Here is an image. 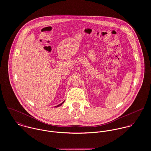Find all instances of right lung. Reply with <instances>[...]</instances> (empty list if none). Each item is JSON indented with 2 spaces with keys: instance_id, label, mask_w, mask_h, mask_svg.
Segmentation results:
<instances>
[{
  "instance_id": "1",
  "label": "right lung",
  "mask_w": 151,
  "mask_h": 151,
  "mask_svg": "<svg viewBox=\"0 0 151 151\" xmlns=\"http://www.w3.org/2000/svg\"><path fill=\"white\" fill-rule=\"evenodd\" d=\"M64 101H63V102H62V103H61V104H59V105H57V106H55V107H58V106H60V105H62V104H63V103H64Z\"/></svg>"
}]
</instances>
